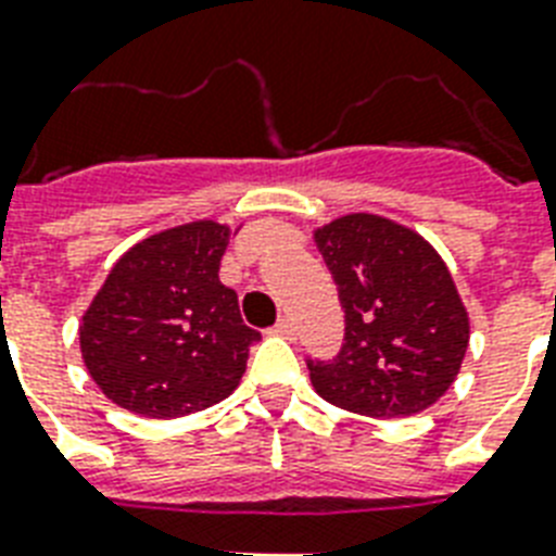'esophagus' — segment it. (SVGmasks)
<instances>
[{
	"label": "esophagus",
	"mask_w": 556,
	"mask_h": 556,
	"mask_svg": "<svg viewBox=\"0 0 556 556\" xmlns=\"http://www.w3.org/2000/svg\"><path fill=\"white\" fill-rule=\"evenodd\" d=\"M274 334H279V338H286V340H294V323L288 320V317H282V320L277 323V326H274Z\"/></svg>",
	"instance_id": "esophagus-1"
}]
</instances>
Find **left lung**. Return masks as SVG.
<instances>
[{
  "label": "left lung",
  "mask_w": 556,
  "mask_h": 556,
  "mask_svg": "<svg viewBox=\"0 0 556 556\" xmlns=\"http://www.w3.org/2000/svg\"><path fill=\"white\" fill-rule=\"evenodd\" d=\"M314 244L346 312L340 355L308 361L317 395L366 418L424 413L453 387L470 343V317L439 251L375 213L314 227Z\"/></svg>",
  "instance_id": "1"
}]
</instances>
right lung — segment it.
I'll list each match as a JSON object with an SVG mask.
<instances>
[{
	"mask_svg": "<svg viewBox=\"0 0 556 556\" xmlns=\"http://www.w3.org/2000/svg\"><path fill=\"white\" fill-rule=\"evenodd\" d=\"M230 225L199 218L132 244L83 312L80 355L109 401L181 418L225 401L244 375L248 329L218 262Z\"/></svg>",
	"mask_w": 556,
	"mask_h": 556,
	"instance_id": "right-lung-1",
	"label": "right lung"
}]
</instances>
